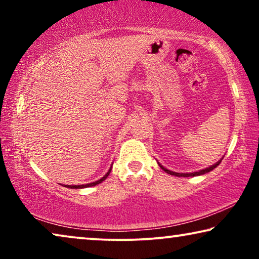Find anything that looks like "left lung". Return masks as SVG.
I'll return each instance as SVG.
<instances>
[{
	"instance_id": "8db88e82",
	"label": "left lung",
	"mask_w": 259,
	"mask_h": 259,
	"mask_svg": "<svg viewBox=\"0 0 259 259\" xmlns=\"http://www.w3.org/2000/svg\"><path fill=\"white\" fill-rule=\"evenodd\" d=\"M221 164V161H218L217 164H214V165H212V166H210V167H207V168H205V169H201V171H199V172H193V173H177V172H173V171H169V169H167V168H165L164 166H161L160 164H159V166H160V167L164 169V171L166 172V173H168V175H171V176H177V177H196V176H200V175H205V173H207V172H210V171H212V169L213 168H215L217 167V166Z\"/></svg>"
}]
</instances>
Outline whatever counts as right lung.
I'll return each instance as SVG.
<instances>
[{"mask_svg":"<svg viewBox=\"0 0 259 259\" xmlns=\"http://www.w3.org/2000/svg\"><path fill=\"white\" fill-rule=\"evenodd\" d=\"M111 169H112V167L109 168V171L106 173V176H104L102 177L101 179H99V180H97V182H94V183H91V184H86V185H66V187H69V189H83V187H91V186H95V185H98V184H100V183H102L104 182V180L107 178V177L109 176V173H111Z\"/></svg>","mask_w":259,"mask_h":259,"instance_id":"add662e5","label":"right lung"}]
</instances>
